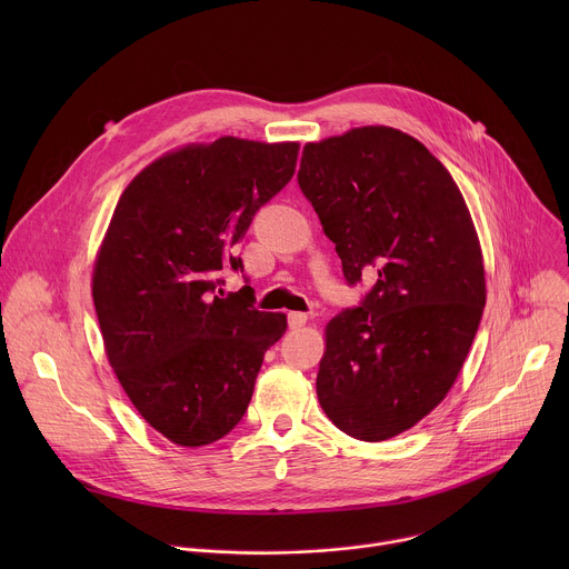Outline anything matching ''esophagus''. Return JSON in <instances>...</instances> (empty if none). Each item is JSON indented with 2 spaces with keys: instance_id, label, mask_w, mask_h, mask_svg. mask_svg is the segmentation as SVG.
Instances as JSON below:
<instances>
[{
  "instance_id": "34e87169",
  "label": "esophagus",
  "mask_w": 569,
  "mask_h": 569,
  "mask_svg": "<svg viewBox=\"0 0 569 569\" xmlns=\"http://www.w3.org/2000/svg\"><path fill=\"white\" fill-rule=\"evenodd\" d=\"M306 321H308V317H306L303 312H288V327H290L292 331L306 327Z\"/></svg>"
}]
</instances>
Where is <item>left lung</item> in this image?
I'll return each mask as SVG.
<instances>
[{
    "label": "left lung",
    "mask_w": 569,
    "mask_h": 569,
    "mask_svg": "<svg viewBox=\"0 0 569 569\" xmlns=\"http://www.w3.org/2000/svg\"><path fill=\"white\" fill-rule=\"evenodd\" d=\"M297 182L336 242L358 306L327 327L321 410L349 437L385 441L446 398L486 303L475 224L455 180L387 126L306 143Z\"/></svg>",
    "instance_id": "left-lung-1"
}]
</instances>
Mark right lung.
<instances>
[{
    "label": "right lung",
    "mask_w": 569,
    "mask_h": 569,
    "mask_svg": "<svg viewBox=\"0 0 569 569\" xmlns=\"http://www.w3.org/2000/svg\"><path fill=\"white\" fill-rule=\"evenodd\" d=\"M297 143L220 137L146 167L121 193L94 266L108 360L137 412L178 446H207L248 412L286 315L222 272L257 211L295 176Z\"/></svg>",
    "instance_id": "right-lung-1"
}]
</instances>
